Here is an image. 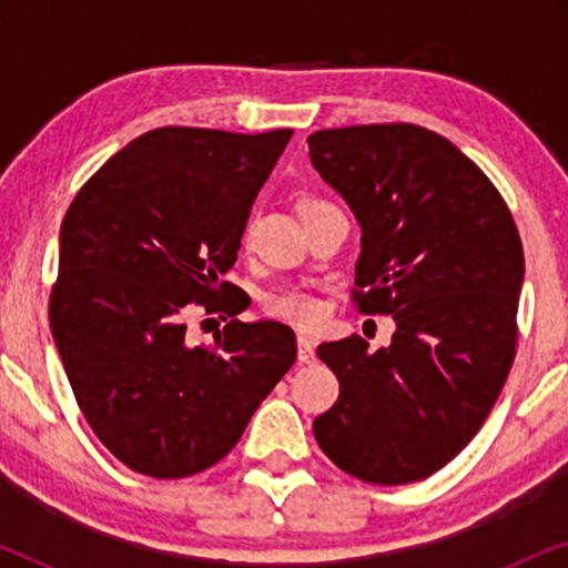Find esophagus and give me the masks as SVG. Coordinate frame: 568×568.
<instances>
[{
    "instance_id": "1",
    "label": "esophagus",
    "mask_w": 568,
    "mask_h": 568,
    "mask_svg": "<svg viewBox=\"0 0 568 568\" xmlns=\"http://www.w3.org/2000/svg\"><path fill=\"white\" fill-rule=\"evenodd\" d=\"M297 356H300V362H305V364L315 362V346H313V338H310L307 333H300L297 336Z\"/></svg>"
}]
</instances>
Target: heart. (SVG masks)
<instances>
[{
  "instance_id": "heart-1",
  "label": "heart",
  "mask_w": 568,
  "mask_h": 568,
  "mask_svg": "<svg viewBox=\"0 0 568 568\" xmlns=\"http://www.w3.org/2000/svg\"><path fill=\"white\" fill-rule=\"evenodd\" d=\"M313 204H321V201H305L302 209H307ZM268 313L276 317H284V321H290L294 325H302V328H310V325H315L317 321H321L323 307H321V302H317L315 297H310V294L290 290V292L274 294V297L268 300Z\"/></svg>"
}]
</instances>
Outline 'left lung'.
Returning <instances> with one entry per match:
<instances>
[{"label": "left lung", "instance_id": "obj_1", "mask_svg": "<svg viewBox=\"0 0 568 568\" xmlns=\"http://www.w3.org/2000/svg\"><path fill=\"white\" fill-rule=\"evenodd\" d=\"M310 160L362 227L356 305L393 315L390 346H317L338 400L313 422L348 476L429 478L476 437L517 344L525 255L507 204L449 139L414 123L325 129Z\"/></svg>", "mask_w": 568, "mask_h": 568}]
</instances>
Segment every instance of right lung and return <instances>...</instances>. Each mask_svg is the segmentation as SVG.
Wrapping results in <instances>:
<instances>
[{"mask_svg": "<svg viewBox=\"0 0 568 568\" xmlns=\"http://www.w3.org/2000/svg\"><path fill=\"white\" fill-rule=\"evenodd\" d=\"M290 139L292 129L146 131L82 185L61 222L53 344L92 432L131 470L212 468L297 359L290 325L240 323L224 297L232 284L220 282ZM191 301L231 315L212 347L190 344Z\"/></svg>", "mask_w": 568, "mask_h": 568, "instance_id": "1", "label": "right lung"}]
</instances>
